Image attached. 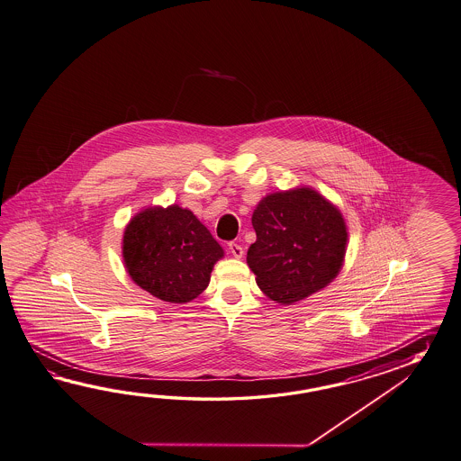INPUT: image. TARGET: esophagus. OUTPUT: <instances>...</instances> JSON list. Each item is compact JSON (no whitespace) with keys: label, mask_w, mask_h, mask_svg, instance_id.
Segmentation results:
<instances>
[{"label":"esophagus","mask_w":461,"mask_h":461,"mask_svg":"<svg viewBox=\"0 0 461 461\" xmlns=\"http://www.w3.org/2000/svg\"><path fill=\"white\" fill-rule=\"evenodd\" d=\"M229 250H230V254L234 258H240L244 256V249H242L240 244H237V242H229Z\"/></svg>","instance_id":"34e87169"}]
</instances>
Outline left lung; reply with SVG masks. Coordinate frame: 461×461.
<instances>
[{
    "instance_id": "1",
    "label": "left lung",
    "mask_w": 461,
    "mask_h": 461,
    "mask_svg": "<svg viewBox=\"0 0 461 461\" xmlns=\"http://www.w3.org/2000/svg\"><path fill=\"white\" fill-rule=\"evenodd\" d=\"M252 225L258 240L247 250V264L258 287L278 303L323 289L342 267V214L312 189L270 194L258 203Z\"/></svg>"
}]
</instances>
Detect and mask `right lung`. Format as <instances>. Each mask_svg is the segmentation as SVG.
<instances>
[{"instance_id": "1", "label": "right lung", "mask_w": 461, "mask_h": 461, "mask_svg": "<svg viewBox=\"0 0 461 461\" xmlns=\"http://www.w3.org/2000/svg\"><path fill=\"white\" fill-rule=\"evenodd\" d=\"M122 256L140 287L164 302L185 303L209 285L224 252L191 211L171 205L146 209L129 222Z\"/></svg>"}]
</instances>
